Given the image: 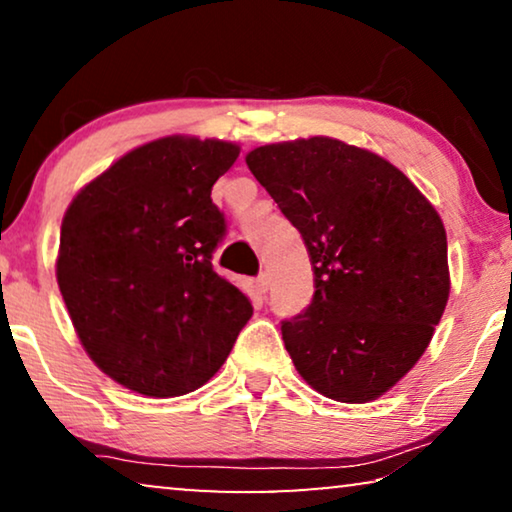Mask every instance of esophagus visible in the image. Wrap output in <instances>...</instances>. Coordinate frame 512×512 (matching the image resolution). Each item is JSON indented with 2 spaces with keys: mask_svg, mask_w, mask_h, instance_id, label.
Here are the masks:
<instances>
[{
  "mask_svg": "<svg viewBox=\"0 0 512 512\" xmlns=\"http://www.w3.org/2000/svg\"><path fill=\"white\" fill-rule=\"evenodd\" d=\"M255 283H257V290L262 292V294L269 292V287H271V278H269V273H262V276H259V278L255 280Z\"/></svg>",
  "mask_w": 512,
  "mask_h": 512,
  "instance_id": "obj_1",
  "label": "esophagus"
}]
</instances>
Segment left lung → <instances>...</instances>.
I'll list each match as a JSON object with an SVG mask.
<instances>
[{"label": "left lung", "mask_w": 512, "mask_h": 512, "mask_svg": "<svg viewBox=\"0 0 512 512\" xmlns=\"http://www.w3.org/2000/svg\"><path fill=\"white\" fill-rule=\"evenodd\" d=\"M246 164L313 264L311 306L280 325L294 369L334 401L383 397L424 355L448 304L441 215L385 157L331 136L259 146Z\"/></svg>", "instance_id": "8db88e82"}]
</instances>
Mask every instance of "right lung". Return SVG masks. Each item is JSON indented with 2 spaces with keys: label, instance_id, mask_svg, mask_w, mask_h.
<instances>
[{
  "label": "right lung",
  "instance_id": "1",
  "mask_svg": "<svg viewBox=\"0 0 512 512\" xmlns=\"http://www.w3.org/2000/svg\"><path fill=\"white\" fill-rule=\"evenodd\" d=\"M241 148L164 136L129 150L76 194L55 273L88 357L115 383L153 399L208 383L253 315L213 271L225 234L213 183Z\"/></svg>",
  "mask_w": 512,
  "mask_h": 512
}]
</instances>
